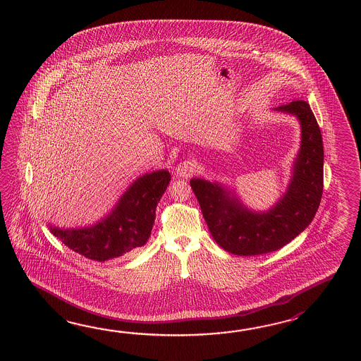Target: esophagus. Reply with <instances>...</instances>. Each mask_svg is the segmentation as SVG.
Here are the masks:
<instances>
[{"label": "esophagus", "instance_id": "obj_1", "mask_svg": "<svg viewBox=\"0 0 361 361\" xmlns=\"http://www.w3.org/2000/svg\"><path fill=\"white\" fill-rule=\"evenodd\" d=\"M195 171H196V164L191 160L180 162L176 168V174L178 177H190Z\"/></svg>", "mask_w": 361, "mask_h": 361}]
</instances>
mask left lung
<instances>
[{
	"instance_id": "8db88e82",
	"label": "left lung",
	"mask_w": 361,
	"mask_h": 361,
	"mask_svg": "<svg viewBox=\"0 0 361 361\" xmlns=\"http://www.w3.org/2000/svg\"><path fill=\"white\" fill-rule=\"evenodd\" d=\"M275 109L295 116L302 128L292 180L275 207L267 213L250 212L219 183L200 178L190 182L215 243L235 255L271 253L286 245L312 222L322 201L324 147L310 104L294 100Z\"/></svg>"
}]
</instances>
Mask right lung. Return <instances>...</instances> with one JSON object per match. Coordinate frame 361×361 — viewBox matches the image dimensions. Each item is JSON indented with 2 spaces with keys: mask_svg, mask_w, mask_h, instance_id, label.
Wrapping results in <instances>:
<instances>
[{
  "mask_svg": "<svg viewBox=\"0 0 361 361\" xmlns=\"http://www.w3.org/2000/svg\"><path fill=\"white\" fill-rule=\"evenodd\" d=\"M168 170H157L138 178L118 200L112 212L92 227L49 228L73 252L92 261L120 258L145 245L151 236L156 207L170 183Z\"/></svg>",
  "mask_w": 361,
  "mask_h": 361,
  "instance_id": "1",
  "label": "right lung"
}]
</instances>
